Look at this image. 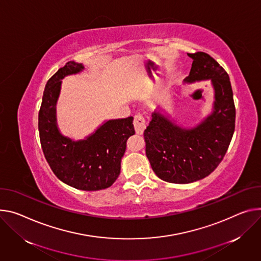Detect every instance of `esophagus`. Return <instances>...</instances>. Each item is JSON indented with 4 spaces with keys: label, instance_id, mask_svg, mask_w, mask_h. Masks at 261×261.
<instances>
[{
    "label": "esophagus",
    "instance_id": "34e87169",
    "mask_svg": "<svg viewBox=\"0 0 261 261\" xmlns=\"http://www.w3.org/2000/svg\"><path fill=\"white\" fill-rule=\"evenodd\" d=\"M134 129H135V132L136 134H143L147 125H146V121L144 116L141 114H136L134 116Z\"/></svg>",
    "mask_w": 261,
    "mask_h": 261
}]
</instances>
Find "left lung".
<instances>
[{"label":"left lung","mask_w":261,"mask_h":261,"mask_svg":"<svg viewBox=\"0 0 261 261\" xmlns=\"http://www.w3.org/2000/svg\"><path fill=\"white\" fill-rule=\"evenodd\" d=\"M193 59L188 77L192 84L210 81L215 92L212 111L193 128L178 125L158 106L145 130L146 154L158 178L187 184L211 174L223 160L235 128V106L226 70L204 52L187 54Z\"/></svg>","instance_id":"left-lung-1"}]
</instances>
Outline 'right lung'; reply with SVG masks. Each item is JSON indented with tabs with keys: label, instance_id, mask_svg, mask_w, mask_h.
<instances>
[{
	"label": "right lung",
	"instance_id": "right-lung-1",
	"mask_svg": "<svg viewBox=\"0 0 261 261\" xmlns=\"http://www.w3.org/2000/svg\"><path fill=\"white\" fill-rule=\"evenodd\" d=\"M84 69L82 63L67 62L45 84L38 113L40 144L50 168L63 183L80 191L93 192L111 186L121 173L127 139L135 133L133 117L109 120L84 139L61 134L56 105L62 79Z\"/></svg>",
	"mask_w": 261,
	"mask_h": 261
}]
</instances>
